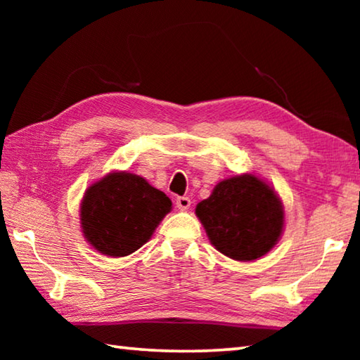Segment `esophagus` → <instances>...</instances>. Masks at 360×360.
Returning <instances> with one entry per match:
<instances>
[{
	"mask_svg": "<svg viewBox=\"0 0 360 360\" xmlns=\"http://www.w3.org/2000/svg\"><path fill=\"white\" fill-rule=\"evenodd\" d=\"M191 198L188 197H178L176 198V206H178V208L181 210V211H186V210H188L191 208Z\"/></svg>",
	"mask_w": 360,
	"mask_h": 360,
	"instance_id": "34e87169",
	"label": "esophagus"
}]
</instances>
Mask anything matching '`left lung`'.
<instances>
[{
	"label": "left lung",
	"mask_w": 360,
	"mask_h": 360,
	"mask_svg": "<svg viewBox=\"0 0 360 360\" xmlns=\"http://www.w3.org/2000/svg\"><path fill=\"white\" fill-rule=\"evenodd\" d=\"M195 214L219 252L233 260L260 259L276 245L284 227L281 200L254 174L224 179Z\"/></svg>",
	"instance_id": "1"
}]
</instances>
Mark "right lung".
I'll list each match as a JSON object with an SVG mask.
<instances>
[{"label": "right lung", "mask_w": 360, "mask_h": 360, "mask_svg": "<svg viewBox=\"0 0 360 360\" xmlns=\"http://www.w3.org/2000/svg\"><path fill=\"white\" fill-rule=\"evenodd\" d=\"M169 211L172 200L141 176L109 173L85 191L81 227L96 251L125 257L149 241Z\"/></svg>", "instance_id": "obj_1"}]
</instances>
